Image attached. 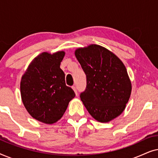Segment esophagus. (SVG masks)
I'll return each instance as SVG.
<instances>
[{
	"label": "esophagus",
	"instance_id": "esophagus-1",
	"mask_svg": "<svg viewBox=\"0 0 158 158\" xmlns=\"http://www.w3.org/2000/svg\"><path fill=\"white\" fill-rule=\"evenodd\" d=\"M72 88L73 89V90H74L75 93V94H76V96H77V90H76V88H75V86H73Z\"/></svg>",
	"mask_w": 158,
	"mask_h": 158
}]
</instances>
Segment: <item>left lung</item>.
Segmentation results:
<instances>
[{
    "mask_svg": "<svg viewBox=\"0 0 158 158\" xmlns=\"http://www.w3.org/2000/svg\"><path fill=\"white\" fill-rule=\"evenodd\" d=\"M75 55L86 75L81 99L89 114L100 122H109L124 111L131 91L124 64L100 45L78 48Z\"/></svg>",
    "mask_w": 158,
    "mask_h": 158,
    "instance_id": "8db88e82",
    "label": "left lung"
}]
</instances>
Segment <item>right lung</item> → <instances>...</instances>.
<instances>
[{
	"instance_id": "obj_1",
	"label": "right lung",
	"mask_w": 158,
	"mask_h": 158,
	"mask_svg": "<svg viewBox=\"0 0 158 158\" xmlns=\"http://www.w3.org/2000/svg\"><path fill=\"white\" fill-rule=\"evenodd\" d=\"M64 51L51 55L42 52L36 57L21 77L23 103L29 114L45 124H54L65 112L75 92L66 85L60 63Z\"/></svg>"
}]
</instances>
